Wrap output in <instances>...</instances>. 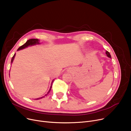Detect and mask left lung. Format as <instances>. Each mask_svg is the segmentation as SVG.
Returning a JSON list of instances; mask_svg holds the SVG:
<instances>
[{
	"label": "left lung",
	"mask_w": 131,
	"mask_h": 131,
	"mask_svg": "<svg viewBox=\"0 0 131 131\" xmlns=\"http://www.w3.org/2000/svg\"><path fill=\"white\" fill-rule=\"evenodd\" d=\"M106 54H107V56L108 57H109V58H111V54L109 53V52H108V51H106Z\"/></svg>",
	"instance_id": "obj_1"
}]
</instances>
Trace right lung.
I'll return each instance as SVG.
<instances>
[{"instance_id":"right-lung-1","label":"right lung","mask_w":131,"mask_h":131,"mask_svg":"<svg viewBox=\"0 0 131 131\" xmlns=\"http://www.w3.org/2000/svg\"><path fill=\"white\" fill-rule=\"evenodd\" d=\"M39 43H39V40L38 39H29V40H27V41H26L25 43H24V44L23 45H22V46L19 47L18 49H17V50H19L23 49H24V48H26V47H28V46H32V45H36V44H39ZM15 56V53L14 54V55L13 57L12 58L11 64L13 63V60H14V59ZM53 81H54V80H53L52 81V82H51V86H50V89H49V91L48 92L47 94H46L45 95H47L48 93H49L50 92V90H51V88H52V84L53 83ZM45 97V96H44V97H41V98H38V99H37V100L39 99H41V98H42L43 97Z\"/></svg>"}]
</instances>
